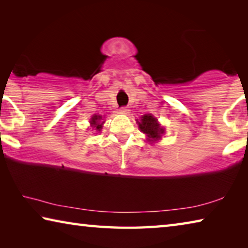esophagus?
I'll list each match as a JSON object with an SVG mask.
<instances>
[{"instance_id": "1", "label": "esophagus", "mask_w": 248, "mask_h": 248, "mask_svg": "<svg viewBox=\"0 0 248 248\" xmlns=\"http://www.w3.org/2000/svg\"><path fill=\"white\" fill-rule=\"evenodd\" d=\"M120 112H124V114H127V112L129 111V109H128V107H121L120 109Z\"/></svg>"}]
</instances>
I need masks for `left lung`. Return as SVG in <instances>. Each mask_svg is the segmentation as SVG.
Returning a JSON list of instances; mask_svg holds the SVG:
<instances>
[{
    "instance_id": "1",
    "label": "left lung",
    "mask_w": 248,
    "mask_h": 248,
    "mask_svg": "<svg viewBox=\"0 0 248 248\" xmlns=\"http://www.w3.org/2000/svg\"><path fill=\"white\" fill-rule=\"evenodd\" d=\"M138 124H139L141 131L145 133L151 141L158 140L164 133V129L161 128V125L157 123V119L154 118L152 115L142 116L141 121Z\"/></svg>"
}]
</instances>
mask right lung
I'll return each instance as SVG.
<instances>
[{"label": "right lung", "mask_w": 248, "mask_h": 248, "mask_svg": "<svg viewBox=\"0 0 248 248\" xmlns=\"http://www.w3.org/2000/svg\"><path fill=\"white\" fill-rule=\"evenodd\" d=\"M100 119H102V116H97V115L93 116L91 119V124H92V125H93V128L98 130V131H100V129H102V124H99Z\"/></svg>", "instance_id": "1"}]
</instances>
